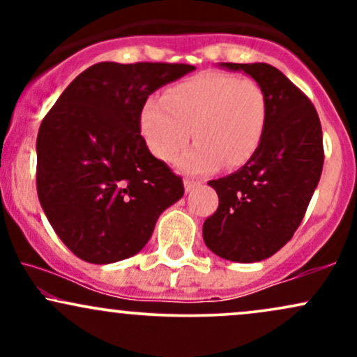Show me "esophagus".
Instances as JSON below:
<instances>
[{
	"label": "esophagus",
	"mask_w": 357,
	"mask_h": 357,
	"mask_svg": "<svg viewBox=\"0 0 357 357\" xmlns=\"http://www.w3.org/2000/svg\"><path fill=\"white\" fill-rule=\"evenodd\" d=\"M198 186H199V181H196V179H190V178L184 179V190L186 191L195 190V188H198Z\"/></svg>",
	"instance_id": "esophagus-1"
}]
</instances>
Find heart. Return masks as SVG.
<instances>
[{"mask_svg": "<svg viewBox=\"0 0 357 357\" xmlns=\"http://www.w3.org/2000/svg\"><path fill=\"white\" fill-rule=\"evenodd\" d=\"M268 100L257 80L223 72H204L174 84L162 99H149L141 112V132L155 158L179 159L188 173H206L220 165H247L261 144ZM192 134H189V130Z\"/></svg>", "mask_w": 357, "mask_h": 357, "instance_id": "obj_1", "label": "heart"}]
</instances>
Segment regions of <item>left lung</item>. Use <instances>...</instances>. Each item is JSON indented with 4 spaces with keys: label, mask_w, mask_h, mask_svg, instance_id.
<instances>
[{
    "label": "left lung",
    "mask_w": 357,
    "mask_h": 357,
    "mask_svg": "<svg viewBox=\"0 0 357 357\" xmlns=\"http://www.w3.org/2000/svg\"><path fill=\"white\" fill-rule=\"evenodd\" d=\"M221 67L245 72L264 87L268 122L247 165L208 181L220 203L204 220L203 238L218 257L252 264L278 252L304 218L322 173V127L309 97L272 65Z\"/></svg>",
    "instance_id": "1"
}]
</instances>
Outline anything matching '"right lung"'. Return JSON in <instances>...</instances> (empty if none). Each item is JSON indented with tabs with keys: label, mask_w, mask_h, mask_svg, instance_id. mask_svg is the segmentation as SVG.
Listing matches in <instances>:
<instances>
[{
	"label": "right lung",
	"mask_w": 357,
	"mask_h": 357,
	"mask_svg": "<svg viewBox=\"0 0 357 357\" xmlns=\"http://www.w3.org/2000/svg\"><path fill=\"white\" fill-rule=\"evenodd\" d=\"M195 70L186 63L102 61L48 110L36 137V191L67 248L89 264L136 255L159 215L183 198L181 176L147 149V97Z\"/></svg>",
	"instance_id": "right-lung-1"
}]
</instances>
